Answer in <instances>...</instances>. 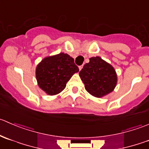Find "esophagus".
Instances as JSON below:
<instances>
[{
	"instance_id": "1",
	"label": "esophagus",
	"mask_w": 149,
	"mask_h": 149,
	"mask_svg": "<svg viewBox=\"0 0 149 149\" xmlns=\"http://www.w3.org/2000/svg\"><path fill=\"white\" fill-rule=\"evenodd\" d=\"M82 68H83V65H80V66H79V70H81L82 69Z\"/></svg>"
}]
</instances>
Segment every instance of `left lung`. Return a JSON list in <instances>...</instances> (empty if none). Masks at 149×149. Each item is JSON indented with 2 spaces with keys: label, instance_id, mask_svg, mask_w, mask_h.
<instances>
[{
  "label": "left lung",
  "instance_id": "left-lung-1",
  "mask_svg": "<svg viewBox=\"0 0 149 149\" xmlns=\"http://www.w3.org/2000/svg\"><path fill=\"white\" fill-rule=\"evenodd\" d=\"M85 88L96 97H102L112 92L117 84L114 68L100 57H93L79 72Z\"/></svg>",
  "mask_w": 149,
  "mask_h": 149
}]
</instances>
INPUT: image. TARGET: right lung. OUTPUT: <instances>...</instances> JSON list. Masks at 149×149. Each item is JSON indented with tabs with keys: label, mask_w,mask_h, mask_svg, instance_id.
Here are the masks:
<instances>
[{
	"label": "right lung",
	"mask_w": 149,
	"mask_h": 149,
	"mask_svg": "<svg viewBox=\"0 0 149 149\" xmlns=\"http://www.w3.org/2000/svg\"><path fill=\"white\" fill-rule=\"evenodd\" d=\"M79 71L74 59L62 52L43 59L36 69V77L43 91L55 95L62 91L72 76Z\"/></svg>",
	"instance_id": "right-lung-1"
}]
</instances>
